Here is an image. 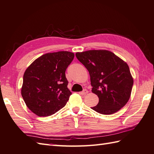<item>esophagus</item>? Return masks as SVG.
Instances as JSON below:
<instances>
[{"label":"esophagus","instance_id":"1","mask_svg":"<svg viewBox=\"0 0 154 154\" xmlns=\"http://www.w3.org/2000/svg\"><path fill=\"white\" fill-rule=\"evenodd\" d=\"M88 92L87 90H84L83 91H82V92H79V94H81V95H82V96H85V95H86V94H87Z\"/></svg>","mask_w":154,"mask_h":154}]
</instances>
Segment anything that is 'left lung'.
<instances>
[{
    "mask_svg": "<svg viewBox=\"0 0 154 154\" xmlns=\"http://www.w3.org/2000/svg\"><path fill=\"white\" fill-rule=\"evenodd\" d=\"M75 55L88 69L92 92L99 97V103L92 109L102 115H112L125 106L133 85L127 63L107 50H90Z\"/></svg>",
    "mask_w": 154,
    "mask_h": 154,
    "instance_id": "1",
    "label": "left lung"
}]
</instances>
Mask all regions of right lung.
I'll return each mask as SVG.
<instances>
[{"label":"right lung","instance_id":"obj_1","mask_svg":"<svg viewBox=\"0 0 154 154\" xmlns=\"http://www.w3.org/2000/svg\"><path fill=\"white\" fill-rule=\"evenodd\" d=\"M73 58L74 54L68 51L47 53L26 69L21 95L35 115L51 116L66 105L72 92L65 72Z\"/></svg>","mask_w":154,"mask_h":154}]
</instances>
